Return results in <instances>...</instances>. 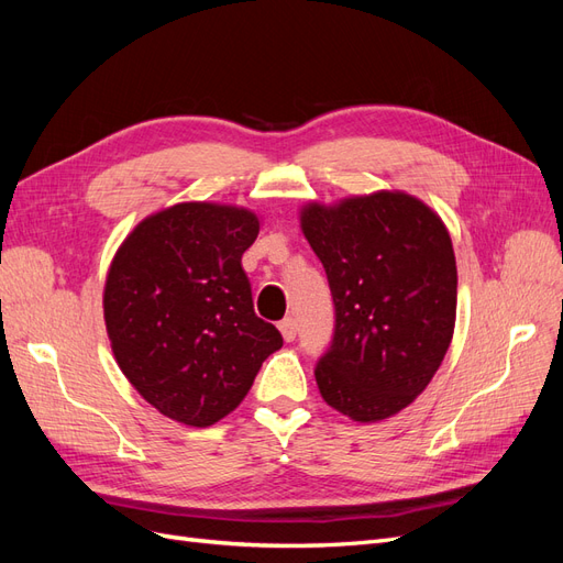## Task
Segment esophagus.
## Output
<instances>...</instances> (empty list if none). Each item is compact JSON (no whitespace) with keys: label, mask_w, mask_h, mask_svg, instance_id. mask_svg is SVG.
Instances as JSON below:
<instances>
[{"label":"esophagus","mask_w":563,"mask_h":563,"mask_svg":"<svg viewBox=\"0 0 563 563\" xmlns=\"http://www.w3.org/2000/svg\"><path fill=\"white\" fill-rule=\"evenodd\" d=\"M279 331H282V335H284V340H286V343H294V340H296V333H298V327H296V319H291V317H286L284 321H279Z\"/></svg>","instance_id":"esophagus-1"}]
</instances>
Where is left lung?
Listing matches in <instances>:
<instances>
[{"label":"left lung","mask_w":563,"mask_h":563,"mask_svg":"<svg viewBox=\"0 0 563 563\" xmlns=\"http://www.w3.org/2000/svg\"><path fill=\"white\" fill-rule=\"evenodd\" d=\"M300 228L335 305L331 347L314 368L323 401L356 422L399 413L453 338L457 269L444 220L411 195L380 190L305 203Z\"/></svg>","instance_id":"left-lung-1"}]
</instances>
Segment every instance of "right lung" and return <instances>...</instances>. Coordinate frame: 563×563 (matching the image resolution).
I'll return each mask as SVG.
<instances>
[{
  "mask_svg": "<svg viewBox=\"0 0 563 563\" xmlns=\"http://www.w3.org/2000/svg\"><path fill=\"white\" fill-rule=\"evenodd\" d=\"M258 230L249 209L183 201L141 220L117 249L103 294L108 338L162 416L209 428L282 347V333L253 312L242 267Z\"/></svg>",
  "mask_w": 563,
  "mask_h": 563,
  "instance_id": "1",
  "label": "right lung"
}]
</instances>
